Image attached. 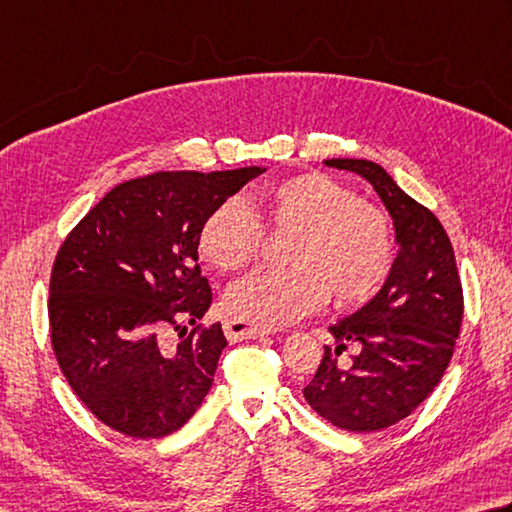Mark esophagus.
<instances>
[{"label":"esophagus","instance_id":"obj_1","mask_svg":"<svg viewBox=\"0 0 512 512\" xmlns=\"http://www.w3.org/2000/svg\"><path fill=\"white\" fill-rule=\"evenodd\" d=\"M224 331H226L228 340H246V338L266 336V333H275L277 329L266 327V324L248 322L244 318H228L224 324Z\"/></svg>","mask_w":512,"mask_h":512}]
</instances>
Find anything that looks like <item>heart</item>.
Listing matches in <instances>:
<instances>
[{
	"instance_id": "obj_1",
	"label": "heart",
	"mask_w": 512,
	"mask_h": 512,
	"mask_svg": "<svg viewBox=\"0 0 512 512\" xmlns=\"http://www.w3.org/2000/svg\"><path fill=\"white\" fill-rule=\"evenodd\" d=\"M257 212L237 197L203 221L201 255L221 271L255 262L273 232H295L293 268H259L230 286L228 309L262 324H286L322 309L333 293L340 306L369 300L392 268V224L380 208L327 174L306 172L266 188Z\"/></svg>"
}]
</instances>
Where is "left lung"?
Instances as JSON below:
<instances>
[{"label":"left lung","mask_w":512,"mask_h":512,"mask_svg":"<svg viewBox=\"0 0 512 512\" xmlns=\"http://www.w3.org/2000/svg\"><path fill=\"white\" fill-rule=\"evenodd\" d=\"M324 163L374 185L394 219L401 250L374 300L329 327L336 347H324L304 398L342 430L378 432L410 416L448 369L463 320L461 277L441 221L383 167L362 159ZM349 346L357 356L345 370L337 356Z\"/></svg>","instance_id":"1"}]
</instances>
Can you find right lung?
Instances as JSON below:
<instances>
[{
    "mask_svg": "<svg viewBox=\"0 0 512 512\" xmlns=\"http://www.w3.org/2000/svg\"><path fill=\"white\" fill-rule=\"evenodd\" d=\"M154 172L118 183L55 255L51 345L64 378L98 421L161 439L197 412L228 345L201 324L212 288L197 264L203 221L262 174Z\"/></svg>",
    "mask_w": 512,
    "mask_h": 512,
    "instance_id": "1",
    "label": "right lung"
}]
</instances>
